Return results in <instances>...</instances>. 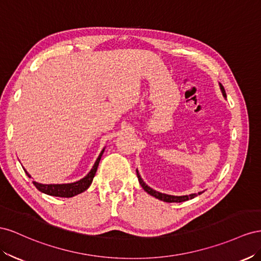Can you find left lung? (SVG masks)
I'll return each mask as SVG.
<instances>
[{"label": "left lung", "mask_w": 261, "mask_h": 261, "mask_svg": "<svg viewBox=\"0 0 261 261\" xmlns=\"http://www.w3.org/2000/svg\"><path fill=\"white\" fill-rule=\"evenodd\" d=\"M219 85H220V88H221L222 95L224 96V97H226V93H225L224 87L222 86L221 83H219ZM137 175H138V179H139V182L141 185V187H142L148 193V195H151V196L155 197L156 199H159V200H162V201H164V202H184V201L193 199L195 197H197L198 195H201V193L203 192V191H200L198 193H191V195H189V196H172V195H166V193L159 192V191L152 189L151 187H148V186L143 181L142 178H141V176H140V174L138 172V169H137Z\"/></svg>", "instance_id": "1"}]
</instances>
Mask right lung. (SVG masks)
I'll use <instances>...</instances> for the list:
<instances>
[{"instance_id": "add662e5", "label": "right lung", "mask_w": 261, "mask_h": 261, "mask_svg": "<svg viewBox=\"0 0 261 261\" xmlns=\"http://www.w3.org/2000/svg\"><path fill=\"white\" fill-rule=\"evenodd\" d=\"M105 151V147L102 148V151L100 152L99 156L96 160L95 164L93 168L91 169V172H89L84 178H82V179L75 181V182H70V184H50V185H46V184H39L37 181H33L34 185L36 186V188L38 189L39 191L46 193V195L49 196H54V197H61V198H71L74 197L76 195H80V193L84 192L89 186H91L92 181H93V178L96 174V170H97L98 167V164L100 162L101 159V155ZM25 173L26 175L32 178V176L28 174V172L26 169Z\"/></svg>"}]
</instances>
